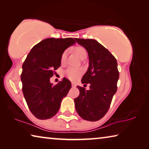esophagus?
I'll return each mask as SVG.
<instances>
[{
	"label": "esophagus",
	"instance_id": "34e87169",
	"mask_svg": "<svg viewBox=\"0 0 149 149\" xmlns=\"http://www.w3.org/2000/svg\"><path fill=\"white\" fill-rule=\"evenodd\" d=\"M72 87H75L77 86L76 84H75V83H74V82H72Z\"/></svg>",
	"mask_w": 149,
	"mask_h": 149
}]
</instances>
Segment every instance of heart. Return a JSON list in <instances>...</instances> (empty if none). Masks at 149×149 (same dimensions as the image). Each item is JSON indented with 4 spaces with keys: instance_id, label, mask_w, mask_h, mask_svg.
Returning a JSON list of instances; mask_svg holds the SVG:
<instances>
[{
    "instance_id": "obj_1",
    "label": "heart",
    "mask_w": 149,
    "mask_h": 149,
    "mask_svg": "<svg viewBox=\"0 0 149 149\" xmlns=\"http://www.w3.org/2000/svg\"><path fill=\"white\" fill-rule=\"evenodd\" d=\"M74 50L75 53L77 54V56L79 57L80 59L83 56L87 55L86 50H85L84 47H83L81 46L75 47L74 49ZM66 56H67V52L64 51L62 53L61 56V58H60V60H61L62 63L65 62V60H66ZM81 73H82L81 70L79 69L74 68H69L67 70V75L70 79H75L79 75H81Z\"/></svg>"
}]
</instances>
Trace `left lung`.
<instances>
[{
  "label": "left lung",
  "mask_w": 149,
  "mask_h": 149,
  "mask_svg": "<svg viewBox=\"0 0 149 149\" xmlns=\"http://www.w3.org/2000/svg\"><path fill=\"white\" fill-rule=\"evenodd\" d=\"M87 50L89 65L81 79L90 89L78 87L79 97L74 99L75 110L83 119L98 121L107 114L116 93L119 79L118 63L108 49L94 39H75Z\"/></svg>",
  "instance_id": "left-lung-1"
}]
</instances>
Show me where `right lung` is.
<instances>
[{"instance_id": "right-lung-1", "label": "right lung", "mask_w": 149, "mask_h": 149, "mask_svg": "<svg viewBox=\"0 0 149 149\" xmlns=\"http://www.w3.org/2000/svg\"><path fill=\"white\" fill-rule=\"evenodd\" d=\"M75 43L72 38L45 39L32 48L22 65V91L30 111L39 120L53 117L71 89L66 78L55 85L50 78L60 66L64 50Z\"/></svg>"}]
</instances>
